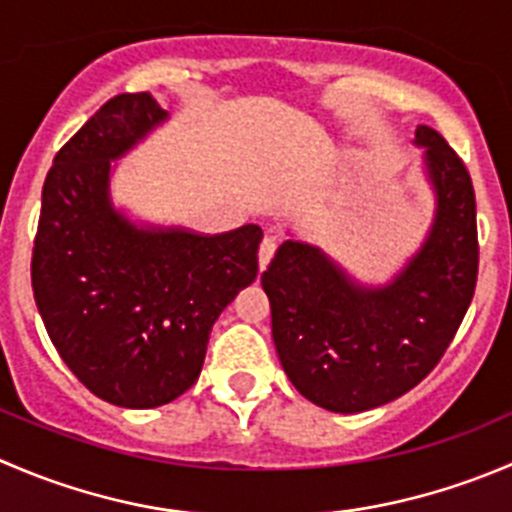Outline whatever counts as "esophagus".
Listing matches in <instances>:
<instances>
[{"instance_id":"obj_1","label":"esophagus","mask_w":512,"mask_h":512,"mask_svg":"<svg viewBox=\"0 0 512 512\" xmlns=\"http://www.w3.org/2000/svg\"><path fill=\"white\" fill-rule=\"evenodd\" d=\"M275 240H272V237H265V240H262V245H260V252H257V257H260V270H265L267 267V262L272 260V255H275Z\"/></svg>"}]
</instances>
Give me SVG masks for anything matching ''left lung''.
Masks as SVG:
<instances>
[{"mask_svg":"<svg viewBox=\"0 0 512 512\" xmlns=\"http://www.w3.org/2000/svg\"><path fill=\"white\" fill-rule=\"evenodd\" d=\"M435 192L428 237L385 285H365L317 245L285 240L262 272L272 340L290 382L330 413H362L413 390L453 342L478 280L475 192L463 160L418 124Z\"/></svg>","mask_w":512,"mask_h":512,"instance_id":"8db88e82","label":"left lung"}]
</instances>
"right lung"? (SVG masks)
<instances>
[{
	"mask_svg": "<svg viewBox=\"0 0 512 512\" xmlns=\"http://www.w3.org/2000/svg\"><path fill=\"white\" fill-rule=\"evenodd\" d=\"M170 119L117 94L57 152L42 187L32 290L59 357L89 393L160 408L195 385L220 312L257 277L262 230L140 225L109 195L114 160Z\"/></svg>",
	"mask_w": 512,
	"mask_h": 512,
	"instance_id": "add662e5",
	"label": "right lung"
}]
</instances>
